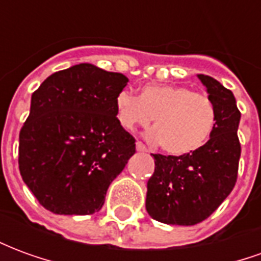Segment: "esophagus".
<instances>
[{"mask_svg": "<svg viewBox=\"0 0 261 261\" xmlns=\"http://www.w3.org/2000/svg\"><path fill=\"white\" fill-rule=\"evenodd\" d=\"M136 148H137V151H138V152H145V151H147V147H145V145H144L141 141L136 142Z\"/></svg>", "mask_w": 261, "mask_h": 261, "instance_id": "34e87169", "label": "esophagus"}]
</instances>
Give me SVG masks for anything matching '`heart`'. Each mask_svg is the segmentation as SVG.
I'll list each match as a JSON object with an SVG mask.
<instances>
[{
  "mask_svg": "<svg viewBox=\"0 0 261 261\" xmlns=\"http://www.w3.org/2000/svg\"><path fill=\"white\" fill-rule=\"evenodd\" d=\"M116 112L120 124L127 130L136 125L147 127L155 118L151 138L175 156L200 151L217 123L211 99L180 85H147L140 96L130 91L120 92Z\"/></svg>",
  "mask_w": 261,
  "mask_h": 261,
  "instance_id": "obj_1",
  "label": "heart"
}]
</instances>
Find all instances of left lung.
<instances>
[{
	"instance_id": "obj_1",
	"label": "left lung",
	"mask_w": 261,
	"mask_h": 261,
	"mask_svg": "<svg viewBox=\"0 0 261 261\" xmlns=\"http://www.w3.org/2000/svg\"><path fill=\"white\" fill-rule=\"evenodd\" d=\"M215 106L217 123L204 147L186 156L152 153L155 170L147 185L148 214L168 225L207 219L235 187L241 158V112L233 93L208 75H198Z\"/></svg>"
}]
</instances>
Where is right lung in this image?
Masks as SVG:
<instances>
[{"label":"right lung","mask_w":261,"mask_h":261,"mask_svg":"<svg viewBox=\"0 0 261 261\" xmlns=\"http://www.w3.org/2000/svg\"><path fill=\"white\" fill-rule=\"evenodd\" d=\"M128 78L92 64L50 75L32 95L19 133V172L54 214L99 211L110 183L136 153V138L116 117Z\"/></svg>","instance_id":"right-lung-1"}]
</instances>
